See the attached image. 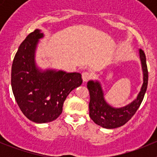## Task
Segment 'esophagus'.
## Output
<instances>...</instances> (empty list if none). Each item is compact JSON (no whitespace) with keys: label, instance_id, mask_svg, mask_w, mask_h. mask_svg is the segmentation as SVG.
Instances as JSON below:
<instances>
[{"label":"esophagus","instance_id":"obj_1","mask_svg":"<svg viewBox=\"0 0 157 157\" xmlns=\"http://www.w3.org/2000/svg\"><path fill=\"white\" fill-rule=\"evenodd\" d=\"M82 80L84 82H87L88 80H90L92 78V75L88 71H84L82 74Z\"/></svg>","mask_w":157,"mask_h":157}]
</instances>
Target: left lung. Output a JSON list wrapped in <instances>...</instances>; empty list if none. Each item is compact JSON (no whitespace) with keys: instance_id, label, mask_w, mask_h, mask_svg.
Masks as SVG:
<instances>
[{"instance_id":"left-lung-1","label":"left lung","mask_w":157,"mask_h":157,"mask_svg":"<svg viewBox=\"0 0 157 157\" xmlns=\"http://www.w3.org/2000/svg\"><path fill=\"white\" fill-rule=\"evenodd\" d=\"M139 56L143 72V84L137 98L129 105L122 108H114L107 103L99 81L90 80L87 88L90 92V101L89 104L90 116L98 125L106 129H114L124 125L132 118L143 101L148 86V68L146 58L142 49H139Z\"/></svg>"}]
</instances>
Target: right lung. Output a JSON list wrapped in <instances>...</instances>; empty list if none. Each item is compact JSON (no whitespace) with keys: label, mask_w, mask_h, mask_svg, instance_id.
<instances>
[{"label":"right lung","mask_w":157,"mask_h":157,"mask_svg":"<svg viewBox=\"0 0 157 157\" xmlns=\"http://www.w3.org/2000/svg\"><path fill=\"white\" fill-rule=\"evenodd\" d=\"M43 37L41 30L36 29L21 43L14 57L11 79L19 109L27 119L37 123L57 119L67 97L82 83L80 73L37 67L35 51Z\"/></svg>","instance_id":"add662e5"}]
</instances>
